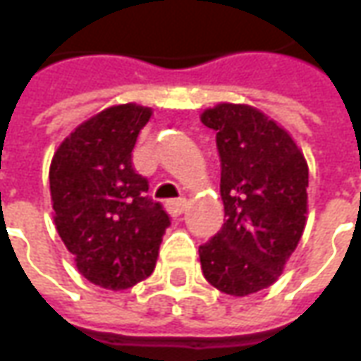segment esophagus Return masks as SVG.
I'll return each instance as SVG.
<instances>
[{"label": "esophagus", "instance_id": "34e87169", "mask_svg": "<svg viewBox=\"0 0 361 361\" xmlns=\"http://www.w3.org/2000/svg\"><path fill=\"white\" fill-rule=\"evenodd\" d=\"M183 209H185V199H183V197L166 201V211L170 212L172 216H180L181 212H183Z\"/></svg>", "mask_w": 361, "mask_h": 361}]
</instances>
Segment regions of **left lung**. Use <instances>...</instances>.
Returning <instances> with one entry per match:
<instances>
[{
    "label": "left lung",
    "mask_w": 361,
    "mask_h": 361,
    "mask_svg": "<svg viewBox=\"0 0 361 361\" xmlns=\"http://www.w3.org/2000/svg\"><path fill=\"white\" fill-rule=\"evenodd\" d=\"M201 121L216 133L226 222L199 247L204 279L230 295L255 294L279 279L305 226V158L265 114L219 104Z\"/></svg>",
    "instance_id": "left-lung-1"
}]
</instances>
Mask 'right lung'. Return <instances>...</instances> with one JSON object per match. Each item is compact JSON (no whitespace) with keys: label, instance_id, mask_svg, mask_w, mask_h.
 <instances>
[{"label":"right lung","instance_id":"add662e5","mask_svg":"<svg viewBox=\"0 0 361 361\" xmlns=\"http://www.w3.org/2000/svg\"><path fill=\"white\" fill-rule=\"evenodd\" d=\"M149 118V108L135 104L100 111L61 142L50 166L59 238L82 276L108 290H126L149 276L170 226L131 162Z\"/></svg>","mask_w":361,"mask_h":361}]
</instances>
